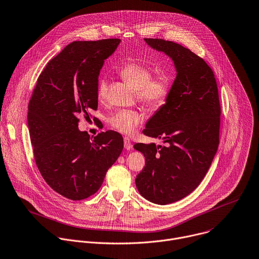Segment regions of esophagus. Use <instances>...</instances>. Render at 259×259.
<instances>
[{"label":"esophagus","instance_id":"34e87169","mask_svg":"<svg viewBox=\"0 0 259 259\" xmlns=\"http://www.w3.org/2000/svg\"><path fill=\"white\" fill-rule=\"evenodd\" d=\"M124 147L127 150H130L132 148V143H131L129 137H124Z\"/></svg>","mask_w":259,"mask_h":259}]
</instances>
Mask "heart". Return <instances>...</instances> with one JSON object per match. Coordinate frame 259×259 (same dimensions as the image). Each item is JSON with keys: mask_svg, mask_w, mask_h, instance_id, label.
Here are the masks:
<instances>
[{"mask_svg": "<svg viewBox=\"0 0 259 259\" xmlns=\"http://www.w3.org/2000/svg\"><path fill=\"white\" fill-rule=\"evenodd\" d=\"M120 75L137 91L139 100L150 108L162 106L169 94V80L165 75L153 77L151 68L138 63L130 62L120 69ZM108 93V81L100 79L97 95L100 101L106 99ZM141 122V115L134 110L121 109L109 118L112 127L124 134L132 133Z\"/></svg>", "mask_w": 259, "mask_h": 259, "instance_id": "1", "label": "heart"}]
</instances>
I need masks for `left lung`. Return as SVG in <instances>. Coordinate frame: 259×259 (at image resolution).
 Masks as SVG:
<instances>
[{"label": "left lung", "mask_w": 259, "mask_h": 259, "mask_svg": "<svg viewBox=\"0 0 259 259\" xmlns=\"http://www.w3.org/2000/svg\"><path fill=\"white\" fill-rule=\"evenodd\" d=\"M144 40L169 57L177 72L165 104L143 130L165 144L134 145L145 156L135 179L139 193L164 205L189 195L206 175L219 147L221 106L214 74L203 59L174 41Z\"/></svg>", "instance_id": "obj_1"}]
</instances>
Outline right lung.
<instances>
[{
  "mask_svg": "<svg viewBox=\"0 0 259 259\" xmlns=\"http://www.w3.org/2000/svg\"><path fill=\"white\" fill-rule=\"evenodd\" d=\"M119 38L73 41L39 75L28 105L27 122L36 165L48 185L71 200H82L102 186L123 150L115 131L91 137L78 129L79 116L98 109L101 69Z\"/></svg>",
  "mask_w": 259,
  "mask_h": 259,
  "instance_id": "right-lung-1",
  "label": "right lung"
}]
</instances>
